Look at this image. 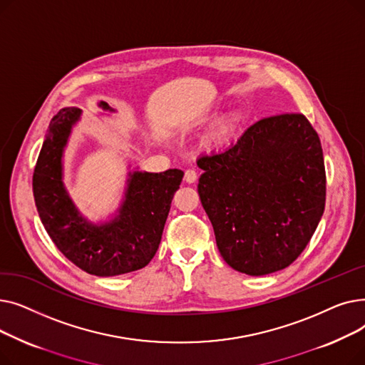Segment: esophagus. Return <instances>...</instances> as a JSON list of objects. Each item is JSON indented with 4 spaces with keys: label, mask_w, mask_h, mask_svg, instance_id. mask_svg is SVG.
<instances>
[{
    "label": "esophagus",
    "mask_w": 365,
    "mask_h": 365,
    "mask_svg": "<svg viewBox=\"0 0 365 365\" xmlns=\"http://www.w3.org/2000/svg\"><path fill=\"white\" fill-rule=\"evenodd\" d=\"M198 179V173L192 168H189L185 171V182L186 183H195Z\"/></svg>",
    "instance_id": "34e87169"
}]
</instances>
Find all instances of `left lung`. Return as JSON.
Masks as SVG:
<instances>
[{
    "label": "left lung",
    "instance_id": "left-lung-1",
    "mask_svg": "<svg viewBox=\"0 0 365 365\" xmlns=\"http://www.w3.org/2000/svg\"><path fill=\"white\" fill-rule=\"evenodd\" d=\"M197 164L201 204L232 269L262 277L300 256L325 207L322 148L304 115L263 118Z\"/></svg>",
    "mask_w": 365,
    "mask_h": 365
}]
</instances>
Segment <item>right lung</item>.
Wrapping results in <instances>:
<instances>
[{
    "label": "right lung",
    "mask_w": 365,
    "mask_h": 365,
    "mask_svg": "<svg viewBox=\"0 0 365 365\" xmlns=\"http://www.w3.org/2000/svg\"><path fill=\"white\" fill-rule=\"evenodd\" d=\"M98 106L115 112L106 102ZM81 113L78 108H63L50 123L32 179L38 215L56 247L87 274L115 277L142 269L158 250L183 171H128L117 213L106 222H90L76 208L63 183L65 148Z\"/></svg>",
    "instance_id": "add662e5"
}]
</instances>
